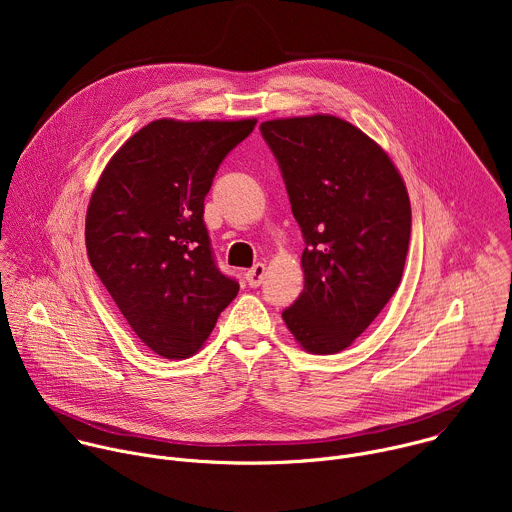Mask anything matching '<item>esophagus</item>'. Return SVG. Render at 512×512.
<instances>
[{"label":"esophagus","instance_id":"34e87169","mask_svg":"<svg viewBox=\"0 0 512 512\" xmlns=\"http://www.w3.org/2000/svg\"><path fill=\"white\" fill-rule=\"evenodd\" d=\"M263 277H265V265H263V263L253 265V267L245 273V279H247L249 287H259V285L263 283Z\"/></svg>","mask_w":512,"mask_h":512}]
</instances>
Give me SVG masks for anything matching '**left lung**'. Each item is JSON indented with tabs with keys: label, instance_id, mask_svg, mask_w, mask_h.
Listing matches in <instances>:
<instances>
[{
	"label": "left lung",
	"instance_id": "1",
	"mask_svg": "<svg viewBox=\"0 0 512 512\" xmlns=\"http://www.w3.org/2000/svg\"><path fill=\"white\" fill-rule=\"evenodd\" d=\"M302 229L304 291L283 310L314 354L344 350L399 287L411 237L407 188L379 145L332 115L259 125Z\"/></svg>",
	"mask_w": 512,
	"mask_h": 512
}]
</instances>
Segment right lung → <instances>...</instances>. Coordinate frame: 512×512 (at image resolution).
<instances>
[{"instance_id":"obj_1","label":"right lung","mask_w":512,"mask_h":512,"mask_svg":"<svg viewBox=\"0 0 512 512\" xmlns=\"http://www.w3.org/2000/svg\"><path fill=\"white\" fill-rule=\"evenodd\" d=\"M255 123L152 121L121 145L91 196L89 261L139 340L164 358L192 356L239 294L216 265L204 198Z\"/></svg>"}]
</instances>
